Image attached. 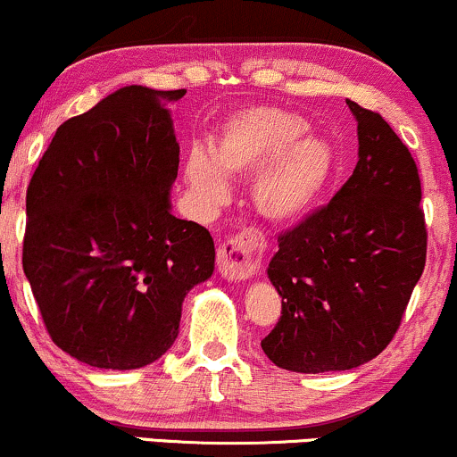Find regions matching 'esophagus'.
Returning <instances> with one entry per match:
<instances>
[{"label":"esophagus","instance_id":"34e87169","mask_svg":"<svg viewBox=\"0 0 457 457\" xmlns=\"http://www.w3.org/2000/svg\"><path fill=\"white\" fill-rule=\"evenodd\" d=\"M264 255V240L258 232H240L234 238L225 240L217 251V266L223 279L245 281L260 269Z\"/></svg>","mask_w":457,"mask_h":457}]
</instances>
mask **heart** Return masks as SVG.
<instances>
[{"label":"heart","mask_w":457,"mask_h":457,"mask_svg":"<svg viewBox=\"0 0 457 457\" xmlns=\"http://www.w3.org/2000/svg\"><path fill=\"white\" fill-rule=\"evenodd\" d=\"M301 113L258 104L223 120L212 148L193 145L185 161L187 185L206 208L228 202V176H254L251 202L264 221L295 225L316 208L337 170V152L327 137L307 133Z\"/></svg>","instance_id":"1"}]
</instances>
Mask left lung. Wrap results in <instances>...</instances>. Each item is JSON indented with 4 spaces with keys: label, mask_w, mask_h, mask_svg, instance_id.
<instances>
[{
    "label": "left lung",
    "mask_w": 457,
    "mask_h": 457,
    "mask_svg": "<svg viewBox=\"0 0 457 457\" xmlns=\"http://www.w3.org/2000/svg\"><path fill=\"white\" fill-rule=\"evenodd\" d=\"M345 104L359 137L353 176L328 206L279 236L266 270L281 318L262 350L298 374L353 370L378 356L426 266L414 159L382 115Z\"/></svg>",
    "instance_id": "obj_1"
}]
</instances>
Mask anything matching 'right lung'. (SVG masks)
Instances as JSON below:
<instances>
[{"label": "right lung", "instance_id": "1", "mask_svg": "<svg viewBox=\"0 0 457 457\" xmlns=\"http://www.w3.org/2000/svg\"><path fill=\"white\" fill-rule=\"evenodd\" d=\"M187 90L120 87L66 120L28 187L23 270L57 348L137 370L180 333L185 296L214 272L202 225L171 212L170 104Z\"/></svg>", "mask_w": 457, "mask_h": 457}]
</instances>
